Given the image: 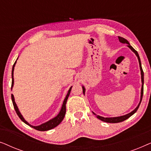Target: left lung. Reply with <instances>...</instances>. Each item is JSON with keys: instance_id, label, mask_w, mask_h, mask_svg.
<instances>
[{"instance_id": "obj_1", "label": "left lung", "mask_w": 151, "mask_h": 151, "mask_svg": "<svg viewBox=\"0 0 151 151\" xmlns=\"http://www.w3.org/2000/svg\"><path fill=\"white\" fill-rule=\"evenodd\" d=\"M118 38H119V42H122V43H126V44H127L128 45L127 46L129 47L130 49H131L132 51H133L134 53H135V55H137V58H138V61H139V68H140V71H141V78H142V89H141V97H140V102L139 103V104L137 105V106L136 107V108L134 109L133 111H131V113H128V114L125 115H122V116H119V117H102V116H100V115H96V113L93 112L94 115H96V117H98L99 119H100V120H102L103 122H107V123H118V122H123L126 120V119L129 118L131 116V115H133L134 113H135L136 111H137L138 108H139V105H140V103L142 102V96H143V93H144V71H143V69H142V64H141V61H140V58H139V54H138L137 51L135 50L133 48V47L131 46V45L129 44V41L127 40H126L125 38H122V37H119L118 36ZM82 91H83V93L84 94L85 93V88L83 86H82Z\"/></svg>"}]
</instances>
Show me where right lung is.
I'll use <instances>...</instances> for the list:
<instances>
[{
	"mask_svg": "<svg viewBox=\"0 0 151 151\" xmlns=\"http://www.w3.org/2000/svg\"><path fill=\"white\" fill-rule=\"evenodd\" d=\"M17 60H18V58H17ZM16 60L14 64L13 67H12V87H13V86H14V67H15V65L16 63ZM71 88H72V86L70 87L69 91H68L67 96H66V98H65V100H64V102H63V106H62V108L60 109V113L57 115V116L53 117V119H50V120L47 122L43 123V124H40L39 126H32V125H31L27 122L25 120V119H24V117H22L21 113H20V112L19 111V109H18L17 105H16V104L15 100H14V97L13 94H12V102H13L14 109H15L16 113H17L18 117H20V119H21V120L23 122L25 123L26 124L29 125V127L34 128V129H36V130H38V131H49V130H51V129H53V128H55V127H57V126L60 124L61 122L63 120L64 117H65V113H66V103H67L68 97L69 96V94H70V92H71Z\"/></svg>",
	"mask_w": 151,
	"mask_h": 151,
	"instance_id": "1",
	"label": "right lung"
}]
</instances>
